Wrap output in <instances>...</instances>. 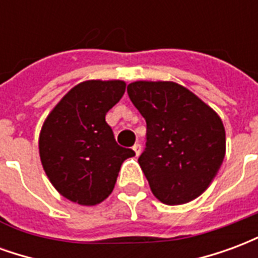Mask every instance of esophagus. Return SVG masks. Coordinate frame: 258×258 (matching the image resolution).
I'll list each match as a JSON object with an SVG mask.
<instances>
[{
  "label": "esophagus",
  "mask_w": 258,
  "mask_h": 258,
  "mask_svg": "<svg viewBox=\"0 0 258 258\" xmlns=\"http://www.w3.org/2000/svg\"><path fill=\"white\" fill-rule=\"evenodd\" d=\"M133 151L135 152V155H137V156H140L141 151H142V148H141L140 144H135V145L133 146Z\"/></svg>",
  "instance_id": "obj_1"
}]
</instances>
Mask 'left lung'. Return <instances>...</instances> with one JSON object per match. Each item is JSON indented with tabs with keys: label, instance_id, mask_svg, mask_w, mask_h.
Returning a JSON list of instances; mask_svg holds the SVG:
<instances>
[{
	"label": "left lung",
	"instance_id": "1",
	"mask_svg": "<svg viewBox=\"0 0 258 258\" xmlns=\"http://www.w3.org/2000/svg\"><path fill=\"white\" fill-rule=\"evenodd\" d=\"M146 120V148L138 159L152 194L164 205H184L203 194L225 156L220 116L173 81H134L127 87Z\"/></svg>",
	"mask_w": 258,
	"mask_h": 258
}]
</instances>
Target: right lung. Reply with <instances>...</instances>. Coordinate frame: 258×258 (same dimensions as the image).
<instances>
[{
    "mask_svg": "<svg viewBox=\"0 0 258 258\" xmlns=\"http://www.w3.org/2000/svg\"><path fill=\"white\" fill-rule=\"evenodd\" d=\"M125 91L121 80H87L74 85L42 124L38 151L44 171L63 198L95 206L112 194L120 167L135 156L118 146L106 113Z\"/></svg>",
    "mask_w": 258,
    "mask_h": 258,
    "instance_id": "right-lung-1",
    "label": "right lung"
}]
</instances>
